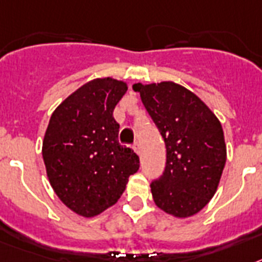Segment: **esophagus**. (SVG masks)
Masks as SVG:
<instances>
[{
  "label": "esophagus",
  "instance_id": "esophagus-1",
  "mask_svg": "<svg viewBox=\"0 0 262 262\" xmlns=\"http://www.w3.org/2000/svg\"><path fill=\"white\" fill-rule=\"evenodd\" d=\"M133 148H134V151H135L136 154H138V155H140V144L138 143V142H135V143H134Z\"/></svg>",
  "mask_w": 262,
  "mask_h": 262
}]
</instances>
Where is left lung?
<instances>
[{
    "instance_id": "left-lung-1",
    "label": "left lung",
    "mask_w": 262,
    "mask_h": 262,
    "mask_svg": "<svg viewBox=\"0 0 262 262\" xmlns=\"http://www.w3.org/2000/svg\"><path fill=\"white\" fill-rule=\"evenodd\" d=\"M163 136L165 172L151 183L161 210L191 217L206 206L220 185L226 163L224 129L210 108L174 81L133 85Z\"/></svg>"
}]
</instances>
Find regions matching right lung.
<instances>
[{"label":"right lung","instance_id":"right-lung-1","mask_svg":"<svg viewBox=\"0 0 262 262\" xmlns=\"http://www.w3.org/2000/svg\"><path fill=\"white\" fill-rule=\"evenodd\" d=\"M128 87L112 77L91 80L56 108L42 140L49 183L77 215L92 218L115 205L139 158L119 144L114 110Z\"/></svg>","mask_w":262,"mask_h":262}]
</instances>
